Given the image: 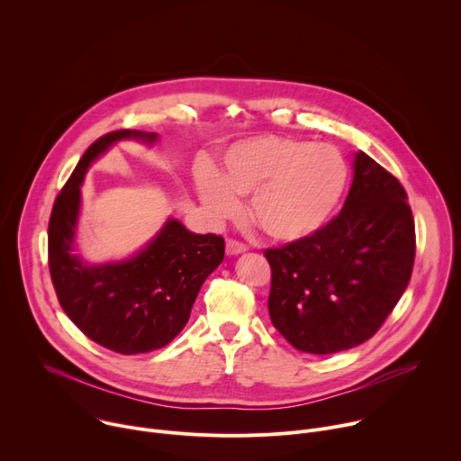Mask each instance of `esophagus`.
Instances as JSON below:
<instances>
[{"label": "esophagus", "mask_w": 461, "mask_h": 461, "mask_svg": "<svg viewBox=\"0 0 461 461\" xmlns=\"http://www.w3.org/2000/svg\"><path fill=\"white\" fill-rule=\"evenodd\" d=\"M244 251H246V246H244L242 242L231 240V239L226 242V255L233 257V255H240V253H244Z\"/></svg>", "instance_id": "obj_1"}]
</instances>
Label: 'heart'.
<instances>
[{
    "label": "heart",
    "instance_id": "obj_1",
    "mask_svg": "<svg viewBox=\"0 0 461 461\" xmlns=\"http://www.w3.org/2000/svg\"><path fill=\"white\" fill-rule=\"evenodd\" d=\"M347 164L330 144L255 137L231 146L217 173L204 164L196 193L213 221L240 212L237 196H249L248 219L276 242L312 237L336 210L347 185Z\"/></svg>",
    "mask_w": 461,
    "mask_h": 461
}]
</instances>
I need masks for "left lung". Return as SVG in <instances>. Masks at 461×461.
<instances>
[{
	"label": "left lung",
	"instance_id": "1",
	"mask_svg": "<svg viewBox=\"0 0 461 461\" xmlns=\"http://www.w3.org/2000/svg\"><path fill=\"white\" fill-rule=\"evenodd\" d=\"M268 310L297 350L326 356L370 339L409 286L414 217L400 180L366 153L341 213L312 237L265 251Z\"/></svg>",
	"mask_w": 461,
	"mask_h": 461
}]
</instances>
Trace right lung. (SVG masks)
<instances>
[{
  "instance_id": "add662e5",
  "label": "right lung",
  "mask_w": 461,
  "mask_h": 461,
  "mask_svg": "<svg viewBox=\"0 0 461 461\" xmlns=\"http://www.w3.org/2000/svg\"><path fill=\"white\" fill-rule=\"evenodd\" d=\"M131 139L153 146L158 135L120 129L98 139L56 196L49 221V270L63 312L89 339L125 356L171 343L224 258L222 237L193 233L173 217L129 258L91 265L77 253L86 173L113 144Z\"/></svg>"
}]
</instances>
